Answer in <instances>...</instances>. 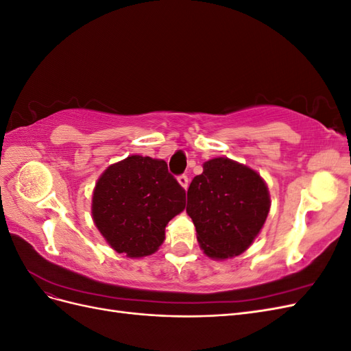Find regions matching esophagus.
<instances>
[{
    "label": "esophagus",
    "mask_w": 351,
    "mask_h": 351,
    "mask_svg": "<svg viewBox=\"0 0 351 351\" xmlns=\"http://www.w3.org/2000/svg\"><path fill=\"white\" fill-rule=\"evenodd\" d=\"M178 183H180V186H182L183 189H187L189 187V177L186 176V174H182V176H178Z\"/></svg>",
    "instance_id": "esophagus-1"
}]
</instances>
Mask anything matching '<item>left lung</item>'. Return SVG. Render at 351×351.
<instances>
[{
    "label": "left lung",
    "mask_w": 351,
    "mask_h": 351,
    "mask_svg": "<svg viewBox=\"0 0 351 351\" xmlns=\"http://www.w3.org/2000/svg\"><path fill=\"white\" fill-rule=\"evenodd\" d=\"M271 199L267 183L254 169L228 158L204 164L187 190L186 212L196 227L197 241L212 259L234 258L258 237Z\"/></svg>",
    "instance_id": "1"
}]
</instances>
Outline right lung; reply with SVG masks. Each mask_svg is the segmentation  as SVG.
I'll use <instances>...</instances> for the list:
<instances>
[{
    "mask_svg": "<svg viewBox=\"0 0 351 351\" xmlns=\"http://www.w3.org/2000/svg\"><path fill=\"white\" fill-rule=\"evenodd\" d=\"M186 208V192L167 162L130 155L110 165L92 196L93 222L117 253L143 258L165 239L169 221Z\"/></svg>",
    "mask_w": 351,
    "mask_h": 351,
    "instance_id": "add662e5",
    "label": "right lung"
}]
</instances>
